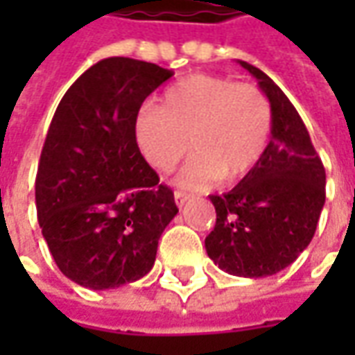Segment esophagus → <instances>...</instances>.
<instances>
[{"label": "esophagus", "mask_w": 355, "mask_h": 355, "mask_svg": "<svg viewBox=\"0 0 355 355\" xmlns=\"http://www.w3.org/2000/svg\"><path fill=\"white\" fill-rule=\"evenodd\" d=\"M175 201H177L178 207H184L186 201H188V196H186V193H182V192H175Z\"/></svg>", "instance_id": "esophagus-1"}]
</instances>
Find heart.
Returning <instances> with one entry per match:
<instances>
[{
  "instance_id": "b5f03b06",
  "label": "heart",
  "mask_w": 355,
  "mask_h": 355,
  "mask_svg": "<svg viewBox=\"0 0 355 355\" xmlns=\"http://www.w3.org/2000/svg\"><path fill=\"white\" fill-rule=\"evenodd\" d=\"M272 125L274 110L262 89L193 73L163 93L162 106L140 110L135 139L144 159L162 173L175 169L192 146L177 184L201 190L218 178L245 177L266 152Z\"/></svg>"
}]
</instances>
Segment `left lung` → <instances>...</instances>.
Returning a JSON list of instances; mask_svg holds the SVG:
<instances>
[{
	"label": "left lung",
	"instance_id": "obj_1",
	"mask_svg": "<svg viewBox=\"0 0 355 355\" xmlns=\"http://www.w3.org/2000/svg\"><path fill=\"white\" fill-rule=\"evenodd\" d=\"M238 62L272 102V139L239 184L223 196H209L216 224L205 249L228 274L266 277L293 264L310 245L325 203V169L285 93L257 66Z\"/></svg>",
	"mask_w": 355,
	"mask_h": 355
}]
</instances>
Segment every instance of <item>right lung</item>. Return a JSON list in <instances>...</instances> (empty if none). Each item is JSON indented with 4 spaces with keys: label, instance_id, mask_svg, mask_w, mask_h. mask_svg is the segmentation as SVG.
I'll return each instance as SVG.
<instances>
[{
    "label": "right lung",
    "instance_id": "1",
    "mask_svg": "<svg viewBox=\"0 0 355 355\" xmlns=\"http://www.w3.org/2000/svg\"><path fill=\"white\" fill-rule=\"evenodd\" d=\"M171 76L144 60L104 58L53 116L35 177L37 220L58 270L81 287L114 289L144 277L178 213L135 139L142 102Z\"/></svg>",
    "mask_w": 355,
    "mask_h": 355
}]
</instances>
